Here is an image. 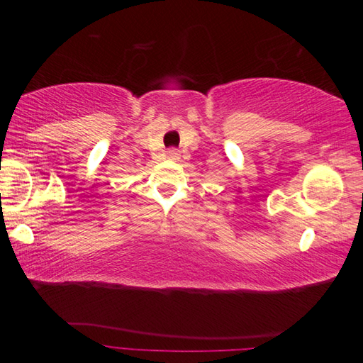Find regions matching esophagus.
Masks as SVG:
<instances>
[{
    "label": "esophagus",
    "mask_w": 363,
    "mask_h": 363,
    "mask_svg": "<svg viewBox=\"0 0 363 363\" xmlns=\"http://www.w3.org/2000/svg\"><path fill=\"white\" fill-rule=\"evenodd\" d=\"M167 154H168V159H172V160H177V159L181 157V152L177 151V150H174V148L169 150Z\"/></svg>",
    "instance_id": "esophagus-1"
}]
</instances>
